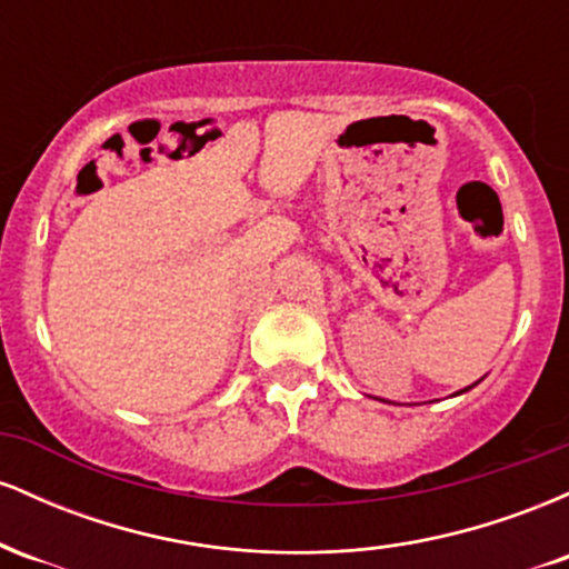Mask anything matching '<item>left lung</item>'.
Returning a JSON list of instances; mask_svg holds the SVG:
<instances>
[{"mask_svg":"<svg viewBox=\"0 0 569 569\" xmlns=\"http://www.w3.org/2000/svg\"><path fill=\"white\" fill-rule=\"evenodd\" d=\"M466 390H468V388H466Z\"/></svg>","mask_w":569,"mask_h":569,"instance_id":"8db88e82","label":"left lung"}]
</instances>
